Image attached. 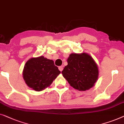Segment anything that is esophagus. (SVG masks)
<instances>
[{"label":"esophagus","instance_id":"1","mask_svg":"<svg viewBox=\"0 0 124 124\" xmlns=\"http://www.w3.org/2000/svg\"><path fill=\"white\" fill-rule=\"evenodd\" d=\"M58 69L60 71H62L63 69V66H60V67H58Z\"/></svg>","mask_w":124,"mask_h":124}]
</instances>
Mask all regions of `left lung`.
Returning a JSON list of instances; mask_svg holds the SVG:
<instances>
[{
  "label": "left lung",
  "mask_w": 124,
  "mask_h": 124,
  "mask_svg": "<svg viewBox=\"0 0 124 124\" xmlns=\"http://www.w3.org/2000/svg\"><path fill=\"white\" fill-rule=\"evenodd\" d=\"M67 65L62 71L70 85L79 91H85L94 86L99 75L98 65L86 53H71Z\"/></svg>",
  "instance_id": "obj_1"
}]
</instances>
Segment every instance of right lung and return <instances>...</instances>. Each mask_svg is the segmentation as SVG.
Masks as SVG:
<instances>
[{"label": "right lung", "instance_id": "1", "mask_svg": "<svg viewBox=\"0 0 124 124\" xmlns=\"http://www.w3.org/2000/svg\"><path fill=\"white\" fill-rule=\"evenodd\" d=\"M60 73L53 60L41 55L32 57L27 61L22 75L28 86L35 91L40 92L49 87Z\"/></svg>", "mask_w": 124, "mask_h": 124}]
</instances>
